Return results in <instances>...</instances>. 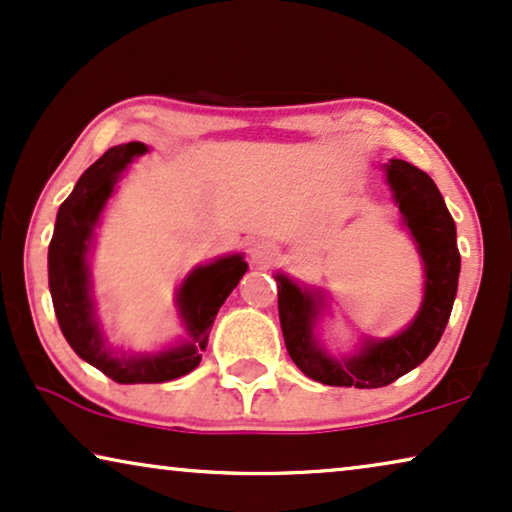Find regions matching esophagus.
<instances>
[{
  "mask_svg": "<svg viewBox=\"0 0 512 512\" xmlns=\"http://www.w3.org/2000/svg\"><path fill=\"white\" fill-rule=\"evenodd\" d=\"M249 258L256 265H270L277 258V247L270 240H256L249 247Z\"/></svg>",
  "mask_w": 512,
  "mask_h": 512,
  "instance_id": "1",
  "label": "esophagus"
}]
</instances>
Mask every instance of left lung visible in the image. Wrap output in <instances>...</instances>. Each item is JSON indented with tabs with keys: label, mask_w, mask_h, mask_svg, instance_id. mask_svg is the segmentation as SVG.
Wrapping results in <instances>:
<instances>
[{
	"label": "left lung",
	"mask_w": 512,
	"mask_h": 512,
	"mask_svg": "<svg viewBox=\"0 0 512 512\" xmlns=\"http://www.w3.org/2000/svg\"><path fill=\"white\" fill-rule=\"evenodd\" d=\"M384 172L403 226L415 237L424 263V300L408 328L391 338H368L356 354L335 359L314 335L324 305L321 291L298 286L282 272L275 275L286 352L307 377L328 387L377 389L410 373L436 349L457 296L461 268L457 226L438 186L429 174L405 160L394 158L384 165Z\"/></svg>",
	"instance_id": "1"
}]
</instances>
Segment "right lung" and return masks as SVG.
<instances>
[{
    "mask_svg": "<svg viewBox=\"0 0 512 512\" xmlns=\"http://www.w3.org/2000/svg\"><path fill=\"white\" fill-rule=\"evenodd\" d=\"M146 151L149 149L142 142H130L114 146L100 160H95L76 181L72 195L60 205L53 240L48 244V286H51L60 331L83 361L102 370L118 384L170 382L198 368L216 312L247 272L242 254L198 265L181 282L177 293L186 340L158 354L125 356L111 352L95 319L88 251L97 221L114 193L118 177L132 160Z\"/></svg>",
    "mask_w": 512,
    "mask_h": 512,
    "instance_id": "obj_1",
    "label": "right lung"
}]
</instances>
